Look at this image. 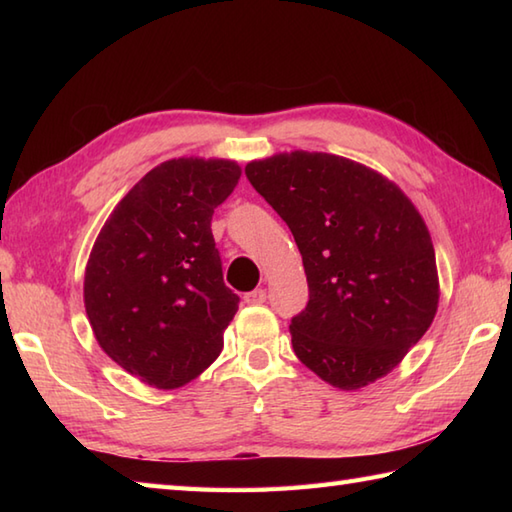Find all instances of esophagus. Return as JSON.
<instances>
[{
    "label": "esophagus",
    "mask_w": 512,
    "mask_h": 512,
    "mask_svg": "<svg viewBox=\"0 0 512 512\" xmlns=\"http://www.w3.org/2000/svg\"><path fill=\"white\" fill-rule=\"evenodd\" d=\"M244 301L248 303V306H259V303L266 301V290L257 288V290H250L244 295Z\"/></svg>",
    "instance_id": "esophagus-1"
}]
</instances>
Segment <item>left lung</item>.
Here are the masks:
<instances>
[{
  "label": "left lung",
  "mask_w": 512,
  "mask_h": 512,
  "mask_svg": "<svg viewBox=\"0 0 512 512\" xmlns=\"http://www.w3.org/2000/svg\"><path fill=\"white\" fill-rule=\"evenodd\" d=\"M246 176L295 235L310 301L290 323L292 350L325 383H376L438 312L436 250L396 182L350 158L284 151Z\"/></svg>",
  "instance_id": "left-lung-1"
}]
</instances>
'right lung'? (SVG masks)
Listing matches in <instances>:
<instances>
[{"mask_svg":"<svg viewBox=\"0 0 512 512\" xmlns=\"http://www.w3.org/2000/svg\"><path fill=\"white\" fill-rule=\"evenodd\" d=\"M239 176L224 158L160 162L96 237L85 312L101 350L140 383L178 389L222 352L239 297L224 286L211 217Z\"/></svg>","mask_w":512,"mask_h":512,"instance_id":"right-lung-1","label":"right lung"}]
</instances>
